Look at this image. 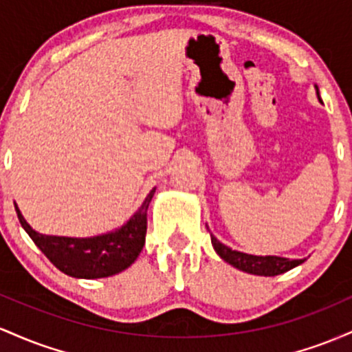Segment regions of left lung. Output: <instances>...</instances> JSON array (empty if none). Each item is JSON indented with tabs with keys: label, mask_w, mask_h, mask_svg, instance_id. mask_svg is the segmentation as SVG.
I'll list each match as a JSON object with an SVG mask.
<instances>
[{
	"label": "left lung",
	"mask_w": 352,
	"mask_h": 352,
	"mask_svg": "<svg viewBox=\"0 0 352 352\" xmlns=\"http://www.w3.org/2000/svg\"><path fill=\"white\" fill-rule=\"evenodd\" d=\"M318 89V88H316ZM319 96V91H318ZM211 243L214 246V250L224 261L231 264V266L238 267L241 271H246L250 274H258V276H278L283 272L293 270V267L299 266L302 263V259H287V258H279V256H252V254H244V252L232 251L231 248L224 246L223 243H219L214 236H211Z\"/></svg>",
	"instance_id": "1"
}]
</instances>
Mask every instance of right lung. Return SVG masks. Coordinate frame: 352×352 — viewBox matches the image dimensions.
<instances>
[{
  "instance_id": "1",
  "label": "right lung",
  "mask_w": 352,
  "mask_h": 352,
  "mask_svg": "<svg viewBox=\"0 0 352 352\" xmlns=\"http://www.w3.org/2000/svg\"><path fill=\"white\" fill-rule=\"evenodd\" d=\"M155 191L156 188H153L141 208L123 228L108 234L85 239L39 234L23 219L19 209L14 208L19 223L30 238L59 271L73 278L96 279L118 274L136 261L144 246L148 229L146 216Z\"/></svg>"
}]
</instances>
